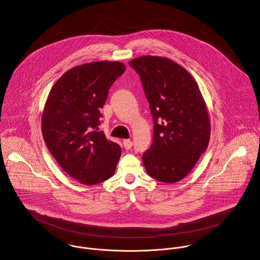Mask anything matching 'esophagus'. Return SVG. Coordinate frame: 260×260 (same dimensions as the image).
<instances>
[{
	"label": "esophagus",
	"instance_id": "esophagus-1",
	"mask_svg": "<svg viewBox=\"0 0 260 260\" xmlns=\"http://www.w3.org/2000/svg\"><path fill=\"white\" fill-rule=\"evenodd\" d=\"M132 145H133V142H132L130 139H125V140H123V146H124V148L126 149V150L131 149Z\"/></svg>",
	"mask_w": 260,
	"mask_h": 260
}]
</instances>
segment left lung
<instances>
[{
	"mask_svg": "<svg viewBox=\"0 0 260 260\" xmlns=\"http://www.w3.org/2000/svg\"><path fill=\"white\" fill-rule=\"evenodd\" d=\"M129 65L139 74L154 121L153 143L142 159L149 175L174 183L193 169L210 139V120L198 84L176 62L142 56Z\"/></svg>",
	"mask_w": 260,
	"mask_h": 260,
	"instance_id": "8db88e82",
	"label": "left lung"
}]
</instances>
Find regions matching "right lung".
Segmentation results:
<instances>
[{
	"instance_id": "1",
	"label": "right lung",
	"mask_w": 260,
	"mask_h": 260,
	"mask_svg": "<svg viewBox=\"0 0 260 260\" xmlns=\"http://www.w3.org/2000/svg\"><path fill=\"white\" fill-rule=\"evenodd\" d=\"M126 70L121 62L82 64L52 87L42 114V134L50 153L72 178L95 185L112 177L121 147L98 131L112 84Z\"/></svg>"
}]
</instances>
